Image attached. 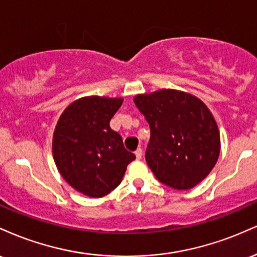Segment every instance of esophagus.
<instances>
[{
  "label": "esophagus",
  "mask_w": 257,
  "mask_h": 257,
  "mask_svg": "<svg viewBox=\"0 0 257 257\" xmlns=\"http://www.w3.org/2000/svg\"><path fill=\"white\" fill-rule=\"evenodd\" d=\"M135 156H137L138 159H140L141 157H143V150H141L140 147H139L137 151H135Z\"/></svg>",
  "instance_id": "1"
}]
</instances>
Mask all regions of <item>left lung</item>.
<instances>
[{"instance_id": "obj_1", "label": "left lung", "mask_w": 257, "mask_h": 257, "mask_svg": "<svg viewBox=\"0 0 257 257\" xmlns=\"http://www.w3.org/2000/svg\"><path fill=\"white\" fill-rule=\"evenodd\" d=\"M150 124L146 162L162 184L190 190L211 172L220 155V133L204 102L191 94L161 89L134 98Z\"/></svg>"}]
</instances>
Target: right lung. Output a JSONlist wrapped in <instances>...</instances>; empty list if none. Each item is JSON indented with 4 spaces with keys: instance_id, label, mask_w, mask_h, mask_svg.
<instances>
[{
    "instance_id": "right-lung-1",
    "label": "right lung",
    "mask_w": 257,
    "mask_h": 257,
    "mask_svg": "<svg viewBox=\"0 0 257 257\" xmlns=\"http://www.w3.org/2000/svg\"><path fill=\"white\" fill-rule=\"evenodd\" d=\"M123 99L85 96L67 106L53 135V157L61 176L76 191L104 197L122 181L135 159L110 120Z\"/></svg>"
}]
</instances>
